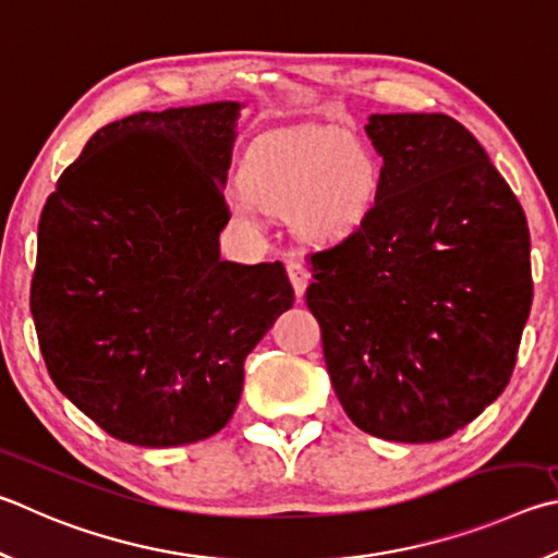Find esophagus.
<instances>
[{
	"mask_svg": "<svg viewBox=\"0 0 558 558\" xmlns=\"http://www.w3.org/2000/svg\"><path fill=\"white\" fill-rule=\"evenodd\" d=\"M288 278L292 282V288H295V295L302 298L305 295V288L310 282V270L302 260H290L288 263Z\"/></svg>",
	"mask_w": 558,
	"mask_h": 558,
	"instance_id": "obj_1",
	"label": "esophagus"
}]
</instances>
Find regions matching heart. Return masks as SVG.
<instances>
[{
  "instance_id": "1",
  "label": "heart",
  "mask_w": 558,
  "mask_h": 558,
  "mask_svg": "<svg viewBox=\"0 0 558 558\" xmlns=\"http://www.w3.org/2000/svg\"><path fill=\"white\" fill-rule=\"evenodd\" d=\"M244 190L231 199L234 217L256 225L260 209L292 211L312 239H341L376 207L380 160L361 138L339 129L282 131L260 138L241 168Z\"/></svg>"
}]
</instances>
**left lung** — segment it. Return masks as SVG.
<instances>
[{"label":"left lung","instance_id":"8db88e82","mask_svg":"<svg viewBox=\"0 0 558 558\" xmlns=\"http://www.w3.org/2000/svg\"><path fill=\"white\" fill-rule=\"evenodd\" d=\"M376 207L307 253V307L333 392L359 429L427 444L473 422L510 383L532 307L520 199L447 114H373Z\"/></svg>","mask_w":558,"mask_h":558}]
</instances>
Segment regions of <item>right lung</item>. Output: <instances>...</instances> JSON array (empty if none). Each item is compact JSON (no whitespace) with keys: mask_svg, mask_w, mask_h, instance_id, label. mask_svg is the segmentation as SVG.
Listing matches in <instances>:
<instances>
[{"mask_svg":"<svg viewBox=\"0 0 558 558\" xmlns=\"http://www.w3.org/2000/svg\"><path fill=\"white\" fill-rule=\"evenodd\" d=\"M236 102L107 124L38 221L32 314L58 390L134 447L207 439L244 361L295 302L282 263L219 258Z\"/></svg>","mask_w":558,"mask_h":558,"instance_id":"1","label":"right lung"}]
</instances>
